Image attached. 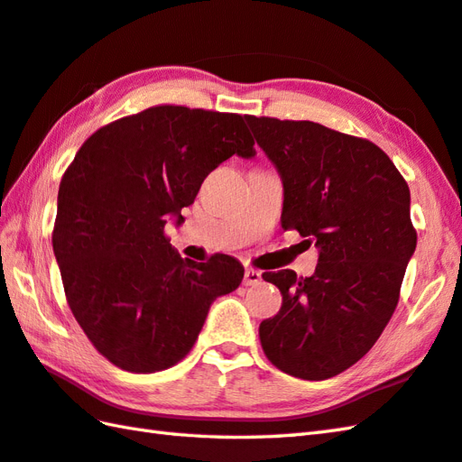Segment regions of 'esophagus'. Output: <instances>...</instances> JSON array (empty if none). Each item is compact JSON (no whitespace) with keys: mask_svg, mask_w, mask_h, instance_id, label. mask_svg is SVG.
<instances>
[{"mask_svg":"<svg viewBox=\"0 0 462 462\" xmlns=\"http://www.w3.org/2000/svg\"><path fill=\"white\" fill-rule=\"evenodd\" d=\"M263 282V274L258 273V270H253V268H246L245 270V276H243V284L245 286H256Z\"/></svg>","mask_w":462,"mask_h":462,"instance_id":"34e87169","label":"esophagus"}]
</instances>
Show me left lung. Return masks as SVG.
Returning <instances> with one entry per match:
<instances>
[{
	"instance_id": "1",
	"label": "left lung",
	"mask_w": 462,
	"mask_h": 462,
	"mask_svg": "<svg viewBox=\"0 0 462 462\" xmlns=\"http://www.w3.org/2000/svg\"><path fill=\"white\" fill-rule=\"evenodd\" d=\"M284 184L282 227L319 249L310 278L264 273L282 308L258 337L282 373L328 380L363 358L398 306L418 233L410 188L388 154L313 121L246 116Z\"/></svg>"
}]
</instances>
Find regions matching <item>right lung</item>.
Instances as JSON below:
<instances>
[{"instance_id":"right-lung-1","label":"right lung","mask_w":462,"mask_h":462,"mask_svg":"<svg viewBox=\"0 0 462 462\" xmlns=\"http://www.w3.org/2000/svg\"><path fill=\"white\" fill-rule=\"evenodd\" d=\"M243 116L154 106L97 129L59 188L52 249L86 337L127 373L171 368L192 351L211 301L237 290L227 254L184 261L164 235L216 168L254 156Z\"/></svg>"}]
</instances>
